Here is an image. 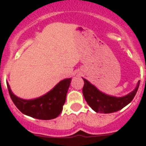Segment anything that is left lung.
Returning <instances> with one entry per match:
<instances>
[{
    "label": "left lung",
    "mask_w": 146,
    "mask_h": 146,
    "mask_svg": "<svg viewBox=\"0 0 146 146\" xmlns=\"http://www.w3.org/2000/svg\"><path fill=\"white\" fill-rule=\"evenodd\" d=\"M84 86L82 93L85 99L92 109L97 113H110L118 111L129 104L138 91L140 81H139L133 91L122 97L107 95L98 89L88 80L83 78Z\"/></svg>",
    "instance_id": "left-lung-1"
}]
</instances>
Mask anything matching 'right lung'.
<instances>
[{
  "label": "right lung",
  "instance_id": "1",
  "mask_svg": "<svg viewBox=\"0 0 146 146\" xmlns=\"http://www.w3.org/2000/svg\"><path fill=\"white\" fill-rule=\"evenodd\" d=\"M71 80V78L64 79L44 96L29 100L15 96L8 82L7 85L13 102L22 113L39 120H51L61 113Z\"/></svg>",
  "mask_w": 146,
  "mask_h": 146
}]
</instances>
